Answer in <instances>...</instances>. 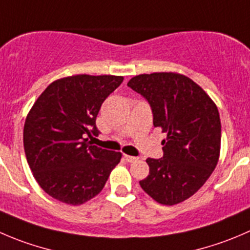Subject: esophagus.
Segmentation results:
<instances>
[{"mask_svg": "<svg viewBox=\"0 0 250 250\" xmlns=\"http://www.w3.org/2000/svg\"><path fill=\"white\" fill-rule=\"evenodd\" d=\"M123 157H125V161H128V162H134V161H137V160H138V157L130 156V155H123Z\"/></svg>", "mask_w": 250, "mask_h": 250, "instance_id": "34e87169", "label": "esophagus"}]
</instances>
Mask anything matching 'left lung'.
<instances>
[{
  "mask_svg": "<svg viewBox=\"0 0 250 250\" xmlns=\"http://www.w3.org/2000/svg\"><path fill=\"white\" fill-rule=\"evenodd\" d=\"M127 85L149 101L154 125L167 134L164 157L146 159L149 174L140 187L160 204H179L204 186L219 162L216 104L195 82L174 72L139 74Z\"/></svg>",
  "mask_w": 250,
  "mask_h": 250,
  "instance_id": "1",
  "label": "left lung"
}]
</instances>
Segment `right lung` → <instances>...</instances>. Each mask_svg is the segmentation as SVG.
Segmentation results:
<instances>
[{
	"instance_id": "right-lung-1",
	"label": "right lung",
	"mask_w": 250,
	"mask_h": 250,
	"mask_svg": "<svg viewBox=\"0 0 250 250\" xmlns=\"http://www.w3.org/2000/svg\"><path fill=\"white\" fill-rule=\"evenodd\" d=\"M123 82L121 76L76 74L52 82L36 99L24 123L26 161L50 197L82 205L105 187L120 164V151L90 145L105 99Z\"/></svg>"
}]
</instances>
